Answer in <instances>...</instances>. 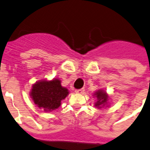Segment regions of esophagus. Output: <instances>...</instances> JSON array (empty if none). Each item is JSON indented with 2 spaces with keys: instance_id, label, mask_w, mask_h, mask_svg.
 Masks as SVG:
<instances>
[{
  "instance_id": "34e87169",
  "label": "esophagus",
  "mask_w": 150,
  "mask_h": 150,
  "mask_svg": "<svg viewBox=\"0 0 150 150\" xmlns=\"http://www.w3.org/2000/svg\"><path fill=\"white\" fill-rule=\"evenodd\" d=\"M84 91H85L84 88H79V89H76L75 90V92H76V93H78V94H82L84 92Z\"/></svg>"
}]
</instances>
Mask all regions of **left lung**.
<instances>
[{"mask_svg": "<svg viewBox=\"0 0 150 150\" xmlns=\"http://www.w3.org/2000/svg\"><path fill=\"white\" fill-rule=\"evenodd\" d=\"M94 95H95L97 98H98V101L95 104V106L99 107V108H101L102 106H104L107 103L108 95H107L106 92H104L101 90H98V91H96Z\"/></svg>", "mask_w": 150, "mask_h": 150, "instance_id": "obj_1", "label": "left lung"}]
</instances>
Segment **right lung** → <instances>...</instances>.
I'll return each mask as SVG.
<instances>
[{
    "label": "right lung",
    "instance_id": "right-lung-1",
    "mask_svg": "<svg viewBox=\"0 0 150 150\" xmlns=\"http://www.w3.org/2000/svg\"><path fill=\"white\" fill-rule=\"evenodd\" d=\"M68 95V91L61 85V81L54 79L51 81L42 80L33 85L30 96L34 104L45 111L58 109L61 102Z\"/></svg>",
    "mask_w": 150,
    "mask_h": 150
}]
</instances>
